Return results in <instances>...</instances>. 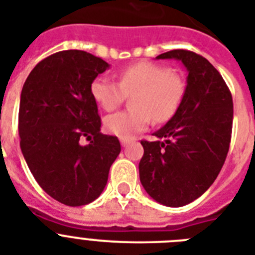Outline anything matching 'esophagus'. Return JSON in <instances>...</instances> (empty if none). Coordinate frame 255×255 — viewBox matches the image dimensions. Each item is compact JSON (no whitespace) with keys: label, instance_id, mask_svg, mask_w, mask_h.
Instances as JSON below:
<instances>
[{"label":"esophagus","instance_id":"1","mask_svg":"<svg viewBox=\"0 0 255 255\" xmlns=\"http://www.w3.org/2000/svg\"><path fill=\"white\" fill-rule=\"evenodd\" d=\"M129 142H131V138H121V144L123 145V146H127Z\"/></svg>","mask_w":255,"mask_h":255}]
</instances>
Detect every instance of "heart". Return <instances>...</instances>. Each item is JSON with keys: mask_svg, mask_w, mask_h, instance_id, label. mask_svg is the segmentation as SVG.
Instances as JSON below:
<instances>
[{"mask_svg": "<svg viewBox=\"0 0 255 255\" xmlns=\"http://www.w3.org/2000/svg\"><path fill=\"white\" fill-rule=\"evenodd\" d=\"M91 92L106 111L115 110L127 96H132V110L105 118V128L110 133L131 138L144 131L151 118L157 123H163L176 113L185 93V81L166 66L141 61L122 68L118 83L102 76L96 78Z\"/></svg>", "mask_w": 255, "mask_h": 255, "instance_id": "1", "label": "heart"}]
</instances>
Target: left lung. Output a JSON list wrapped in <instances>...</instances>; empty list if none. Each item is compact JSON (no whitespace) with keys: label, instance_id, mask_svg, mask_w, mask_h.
<instances>
[{"label":"left lung","instance_id":"1","mask_svg":"<svg viewBox=\"0 0 255 255\" xmlns=\"http://www.w3.org/2000/svg\"><path fill=\"white\" fill-rule=\"evenodd\" d=\"M157 59L181 61L187 87L174 117L153 133L158 140L141 141L140 181L153 200L180 207L202 196L223 167L232 134V95L202 55L176 49Z\"/></svg>","mask_w":255,"mask_h":255}]
</instances>
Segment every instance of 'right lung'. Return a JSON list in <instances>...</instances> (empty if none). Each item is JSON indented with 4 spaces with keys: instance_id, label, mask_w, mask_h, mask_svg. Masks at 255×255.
I'll list each match as a JSON object with an SVG mask.
<instances>
[{
    "instance_id": "1",
    "label": "right lung",
    "mask_w": 255,
    "mask_h": 255,
    "mask_svg": "<svg viewBox=\"0 0 255 255\" xmlns=\"http://www.w3.org/2000/svg\"><path fill=\"white\" fill-rule=\"evenodd\" d=\"M109 63L83 50L49 55L28 75L19 105L23 157L38 185L67 206L91 204L121 153L117 136L102 134L92 81ZM94 138L83 147L81 137Z\"/></svg>"
}]
</instances>
